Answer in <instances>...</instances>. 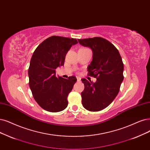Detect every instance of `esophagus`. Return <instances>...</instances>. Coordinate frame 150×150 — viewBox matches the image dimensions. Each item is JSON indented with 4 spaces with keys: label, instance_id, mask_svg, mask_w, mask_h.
<instances>
[{
    "label": "esophagus",
    "instance_id": "1",
    "mask_svg": "<svg viewBox=\"0 0 150 150\" xmlns=\"http://www.w3.org/2000/svg\"><path fill=\"white\" fill-rule=\"evenodd\" d=\"M76 79H77V81H80L81 80V79L79 78V77H77Z\"/></svg>",
    "mask_w": 150,
    "mask_h": 150
}]
</instances>
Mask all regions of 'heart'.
<instances>
[{
	"instance_id": "1",
	"label": "heart",
	"mask_w": 150,
	"mask_h": 150,
	"mask_svg": "<svg viewBox=\"0 0 150 150\" xmlns=\"http://www.w3.org/2000/svg\"><path fill=\"white\" fill-rule=\"evenodd\" d=\"M81 49H84V48H81Z\"/></svg>"
}]
</instances>
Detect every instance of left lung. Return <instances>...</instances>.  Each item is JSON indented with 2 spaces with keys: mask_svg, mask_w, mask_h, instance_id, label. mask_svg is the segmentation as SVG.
<instances>
[{
  "mask_svg": "<svg viewBox=\"0 0 150 150\" xmlns=\"http://www.w3.org/2000/svg\"><path fill=\"white\" fill-rule=\"evenodd\" d=\"M78 41L92 49L88 75L96 79L95 83L81 79L85 85L81 93L83 106L90 111H99L107 108L119 93L124 80V64L117 49L106 39L95 37Z\"/></svg>",
  "mask_w": 150,
  "mask_h": 150,
  "instance_id": "obj_1",
  "label": "left lung"
}]
</instances>
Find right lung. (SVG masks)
I'll list each match as a JSON object with an SVG mask.
<instances>
[{
    "mask_svg": "<svg viewBox=\"0 0 150 150\" xmlns=\"http://www.w3.org/2000/svg\"><path fill=\"white\" fill-rule=\"evenodd\" d=\"M76 39L52 36L42 41L33 52L28 69L29 85L35 101L44 110L57 112L68 106L67 97L76 81L55 75V69L64 65L65 55Z\"/></svg>",
    "mask_w": 150,
    "mask_h": 150,
    "instance_id": "right-lung-1",
    "label": "right lung"
}]
</instances>
